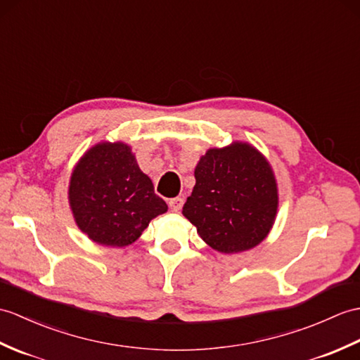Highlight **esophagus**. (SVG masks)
I'll list each match as a JSON object with an SVG mask.
<instances>
[{"label": "esophagus", "instance_id": "34e87169", "mask_svg": "<svg viewBox=\"0 0 360 360\" xmlns=\"http://www.w3.org/2000/svg\"><path fill=\"white\" fill-rule=\"evenodd\" d=\"M169 205L173 212H179L182 205H184V199L182 198H173L169 200Z\"/></svg>", "mask_w": 360, "mask_h": 360}]
</instances>
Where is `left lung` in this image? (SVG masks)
Wrapping results in <instances>:
<instances>
[{"label":"left lung","instance_id":"left-lung-1","mask_svg":"<svg viewBox=\"0 0 360 360\" xmlns=\"http://www.w3.org/2000/svg\"><path fill=\"white\" fill-rule=\"evenodd\" d=\"M195 179L182 214L207 245L233 255L255 248L269 236L279 191L269 160L256 147L235 141L208 148L196 165Z\"/></svg>","mask_w":360,"mask_h":360}]
</instances>
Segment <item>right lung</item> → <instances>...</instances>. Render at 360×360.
Wrapping results in <instances>:
<instances>
[{
  "instance_id": "add662e5",
  "label": "right lung",
  "mask_w": 360,
  "mask_h": 360,
  "mask_svg": "<svg viewBox=\"0 0 360 360\" xmlns=\"http://www.w3.org/2000/svg\"><path fill=\"white\" fill-rule=\"evenodd\" d=\"M69 204L89 239L120 248L133 244L169 208L121 141L98 142L79 158L70 174Z\"/></svg>"
}]
</instances>
